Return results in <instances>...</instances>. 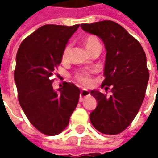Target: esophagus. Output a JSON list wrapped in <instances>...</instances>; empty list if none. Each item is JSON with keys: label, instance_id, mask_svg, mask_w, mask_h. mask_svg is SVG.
I'll use <instances>...</instances> for the list:
<instances>
[{"label": "esophagus", "instance_id": "obj_1", "mask_svg": "<svg viewBox=\"0 0 158 158\" xmlns=\"http://www.w3.org/2000/svg\"><path fill=\"white\" fill-rule=\"evenodd\" d=\"M89 95H90V93H89V90H87V89H82L80 91V94H79V102H82L86 96H89Z\"/></svg>", "mask_w": 158, "mask_h": 158}]
</instances>
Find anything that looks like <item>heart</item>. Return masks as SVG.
<instances>
[{
	"label": "heart",
	"instance_id": "1",
	"mask_svg": "<svg viewBox=\"0 0 158 158\" xmlns=\"http://www.w3.org/2000/svg\"><path fill=\"white\" fill-rule=\"evenodd\" d=\"M96 43H99L98 40L96 39L94 36H88L85 40V44L87 50L89 49L92 45H94ZM70 50V45H67L63 49V52L62 54V61H66L68 57H69V52ZM94 73L93 70L88 69V70H81L75 73L74 75V79L77 82L81 84L84 86H90L92 85V74Z\"/></svg>",
	"mask_w": 158,
	"mask_h": 158
}]
</instances>
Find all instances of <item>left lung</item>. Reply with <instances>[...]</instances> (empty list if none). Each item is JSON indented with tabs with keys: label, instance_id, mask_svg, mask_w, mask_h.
Instances as JSON below:
<instances>
[{
	"label": "left lung",
	"instance_id": "obj_1",
	"mask_svg": "<svg viewBox=\"0 0 158 158\" xmlns=\"http://www.w3.org/2000/svg\"><path fill=\"white\" fill-rule=\"evenodd\" d=\"M85 32L98 36L106 48L105 79L102 88L110 95L91 90L97 106L89 115L95 129L118 135L132 123L141 106L149 79L146 56L139 42L122 26L110 20L82 23Z\"/></svg>",
	"mask_w": 158,
	"mask_h": 158
}]
</instances>
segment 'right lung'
Listing matches in <instances>:
<instances>
[{"instance_id":"right-lung-1","label":"right lung","mask_w":158,"mask_h":158,"mask_svg":"<svg viewBox=\"0 0 158 158\" xmlns=\"http://www.w3.org/2000/svg\"><path fill=\"white\" fill-rule=\"evenodd\" d=\"M79 27L45 24L23 40L14 71L20 106L33 126L46 135H56L69 125L80 90L62 83L54 90L52 75L62 62L63 49Z\"/></svg>"}]
</instances>
